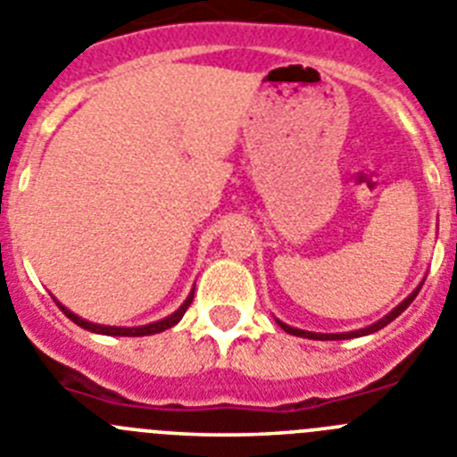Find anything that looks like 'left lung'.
Wrapping results in <instances>:
<instances>
[{
    "mask_svg": "<svg viewBox=\"0 0 457 457\" xmlns=\"http://www.w3.org/2000/svg\"><path fill=\"white\" fill-rule=\"evenodd\" d=\"M419 289H421V287H417V289H414L412 294L408 295V298L403 300V303H401V305L396 307V310H392V312H389V314L385 316V319H380V320H378V323H373V326H369V328H361V330H355V332H341V335H320V332H305V330H295V328L287 326V323H282V320H278V323H279V328H282V330H285V332H289V335H295V337H307V339H323V341H328V339H353V337H364V335H371V332L380 330V328H385V326H387V323H392V320L396 319L398 314H403V312L408 310V305H410V303H412V300L417 298Z\"/></svg>",
    "mask_w": 457,
    "mask_h": 457,
    "instance_id": "left-lung-1",
    "label": "left lung"
}]
</instances>
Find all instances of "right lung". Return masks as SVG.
Masks as SVG:
<instances>
[{"mask_svg":"<svg viewBox=\"0 0 457 457\" xmlns=\"http://www.w3.org/2000/svg\"><path fill=\"white\" fill-rule=\"evenodd\" d=\"M193 303V294L188 295L187 300H184V305L179 307L175 314H170L168 319L163 320H157V323H150V326H141V328H116V326H97V323H88V320L79 319L77 314H72V312L68 310V307H63L61 303H56V305L61 307V312H63L65 316H68L72 323H77L79 328H84V330H90V332H97V335H111V337H145V335H157V332H163L168 330V328H172L175 323H178L179 319L184 316V312L188 310V305Z\"/></svg>","mask_w":457,"mask_h":457,"instance_id":"right-lung-1","label":"right lung"}]
</instances>
